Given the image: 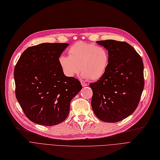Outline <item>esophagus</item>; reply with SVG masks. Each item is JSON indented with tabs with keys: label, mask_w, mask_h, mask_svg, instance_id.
Wrapping results in <instances>:
<instances>
[{
	"label": "esophagus",
	"mask_w": 160,
	"mask_h": 160,
	"mask_svg": "<svg viewBox=\"0 0 160 160\" xmlns=\"http://www.w3.org/2000/svg\"><path fill=\"white\" fill-rule=\"evenodd\" d=\"M81 85L82 86V87H86V86H87V84H86L85 82H81Z\"/></svg>",
	"instance_id": "34e87169"
}]
</instances>
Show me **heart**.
Segmentation results:
<instances>
[{"label":"heart","instance_id":"b5f03b06","mask_svg":"<svg viewBox=\"0 0 160 160\" xmlns=\"http://www.w3.org/2000/svg\"><path fill=\"white\" fill-rule=\"evenodd\" d=\"M68 55L58 58L60 68L68 78H73L81 71L83 78L98 80L105 73L109 63L107 49L92 43L76 42L69 48Z\"/></svg>","mask_w":160,"mask_h":160}]
</instances>
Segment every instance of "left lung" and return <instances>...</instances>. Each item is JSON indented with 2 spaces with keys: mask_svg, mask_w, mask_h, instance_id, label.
Returning a JSON list of instances; mask_svg holds the SVG:
<instances>
[{
  "mask_svg": "<svg viewBox=\"0 0 160 160\" xmlns=\"http://www.w3.org/2000/svg\"><path fill=\"white\" fill-rule=\"evenodd\" d=\"M109 53L105 73L94 83L91 107L103 122H117L136 109L144 87V64L140 55L128 43L113 40L97 41Z\"/></svg>",
  "mask_w": 160,
  "mask_h": 160,
  "instance_id": "obj_1",
  "label": "left lung"
}]
</instances>
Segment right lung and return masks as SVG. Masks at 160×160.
I'll return each mask as SVG.
<instances>
[{
	"mask_svg": "<svg viewBox=\"0 0 160 160\" xmlns=\"http://www.w3.org/2000/svg\"><path fill=\"white\" fill-rule=\"evenodd\" d=\"M68 43H43L22 53L14 71L16 97L26 117L43 126L67 118L71 100L81 90L78 79L66 77L58 58Z\"/></svg>",
	"mask_w": 160,
	"mask_h": 160,
	"instance_id": "right-lung-1",
	"label": "right lung"
}]
</instances>
